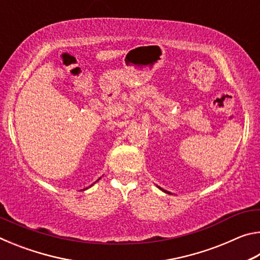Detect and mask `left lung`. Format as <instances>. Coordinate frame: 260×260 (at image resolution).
<instances>
[{
    "instance_id": "left-lung-1",
    "label": "left lung",
    "mask_w": 260,
    "mask_h": 260,
    "mask_svg": "<svg viewBox=\"0 0 260 260\" xmlns=\"http://www.w3.org/2000/svg\"><path fill=\"white\" fill-rule=\"evenodd\" d=\"M158 188H159V189H160V190H162V191H164V192H166V193H171L170 191H167V190H164V189H161L160 187H158Z\"/></svg>"
}]
</instances>
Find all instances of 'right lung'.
Returning a JSON list of instances; mask_svg holds the SVG:
<instances>
[{"label":"right lung","instance_id":"right-lung-1","mask_svg":"<svg viewBox=\"0 0 260 260\" xmlns=\"http://www.w3.org/2000/svg\"><path fill=\"white\" fill-rule=\"evenodd\" d=\"M100 179H101V178H100ZM100 179H99V180H100ZM99 180H98V181H99ZM98 181H95L94 183H96V182H98ZM94 183H93V184H94ZM93 184H90V186H89V187H91V186H93ZM86 189H87V188H85V189H83V190H86Z\"/></svg>","mask_w":260,"mask_h":260}]
</instances>
